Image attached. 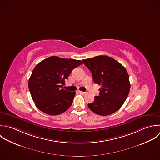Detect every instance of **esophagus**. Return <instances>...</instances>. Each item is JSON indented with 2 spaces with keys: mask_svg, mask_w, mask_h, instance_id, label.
Masks as SVG:
<instances>
[{
  "mask_svg": "<svg viewBox=\"0 0 160 160\" xmlns=\"http://www.w3.org/2000/svg\"><path fill=\"white\" fill-rule=\"evenodd\" d=\"M79 93H81L82 94H84V95H85V94H86L88 93L87 92H83V91H79Z\"/></svg>",
  "mask_w": 160,
  "mask_h": 160,
  "instance_id": "esophagus-1",
  "label": "esophagus"
}]
</instances>
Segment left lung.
Returning a JSON list of instances; mask_svg holds the SVG:
<instances>
[{
    "label": "left lung",
    "mask_w": 160,
    "mask_h": 160,
    "mask_svg": "<svg viewBox=\"0 0 160 160\" xmlns=\"http://www.w3.org/2000/svg\"><path fill=\"white\" fill-rule=\"evenodd\" d=\"M91 71L95 84L101 86L99 96L88 104L93 112L102 116L117 111L125 101L130 89L125 68L111 57L101 55L82 60Z\"/></svg>",
    "instance_id": "obj_1"
}]
</instances>
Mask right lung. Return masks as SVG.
I'll use <instances>...</instances> for the list:
<instances>
[{"instance_id": "1", "label": "right lung", "mask_w": 160, "mask_h": 160, "mask_svg": "<svg viewBox=\"0 0 160 160\" xmlns=\"http://www.w3.org/2000/svg\"><path fill=\"white\" fill-rule=\"evenodd\" d=\"M82 64L81 60L53 56L35 67L28 81V88L39 110L56 115L71 107L76 92L64 90L62 85L72 69Z\"/></svg>"}]
</instances>
